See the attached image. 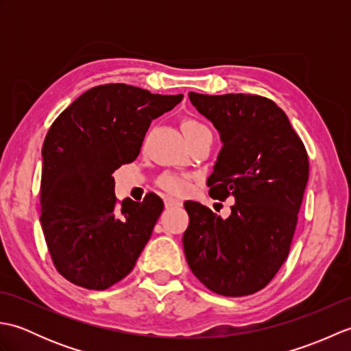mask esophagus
<instances>
[{"label": "esophagus", "mask_w": 351, "mask_h": 351, "mask_svg": "<svg viewBox=\"0 0 351 351\" xmlns=\"http://www.w3.org/2000/svg\"><path fill=\"white\" fill-rule=\"evenodd\" d=\"M164 205H166V208H176V206H181L182 204L180 202V200H175L171 197H166L164 199Z\"/></svg>", "instance_id": "esophagus-1"}]
</instances>
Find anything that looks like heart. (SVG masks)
Instances as JSON below:
<instances>
[{"label":"heart","instance_id":"obj_1","mask_svg":"<svg viewBox=\"0 0 351 351\" xmlns=\"http://www.w3.org/2000/svg\"><path fill=\"white\" fill-rule=\"evenodd\" d=\"M205 128L206 126L195 121V119H187V121L182 122V131L185 134V137H190V136H193V134H196L197 131H202ZM160 185L167 193H171V195H182V193L189 190L190 182L187 178L182 175L166 173L160 178Z\"/></svg>","mask_w":351,"mask_h":351}]
</instances>
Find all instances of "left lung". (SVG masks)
Wrapping results in <instances>:
<instances>
[{
    "label": "left lung",
    "instance_id": "left-lung-1",
    "mask_svg": "<svg viewBox=\"0 0 351 351\" xmlns=\"http://www.w3.org/2000/svg\"><path fill=\"white\" fill-rule=\"evenodd\" d=\"M190 102L213 122L221 151L208 178L210 196L234 197L223 219L185 202L182 237L193 274L221 295L256 293L285 263L309 176L308 154L287 114L258 95H200Z\"/></svg>",
    "mask_w": 351,
    "mask_h": 351
}]
</instances>
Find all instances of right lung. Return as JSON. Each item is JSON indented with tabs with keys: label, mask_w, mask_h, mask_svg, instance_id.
<instances>
[{
	"label": "right lung",
	"mask_w": 351,
	"mask_h": 351,
	"mask_svg": "<svg viewBox=\"0 0 351 351\" xmlns=\"http://www.w3.org/2000/svg\"><path fill=\"white\" fill-rule=\"evenodd\" d=\"M182 98L98 86L51 125L42 147L40 223L57 270L75 285L106 289L136 265L164 204L151 193L117 208L113 173L137 158L149 125Z\"/></svg>",
	"instance_id": "add662e5"
}]
</instances>
